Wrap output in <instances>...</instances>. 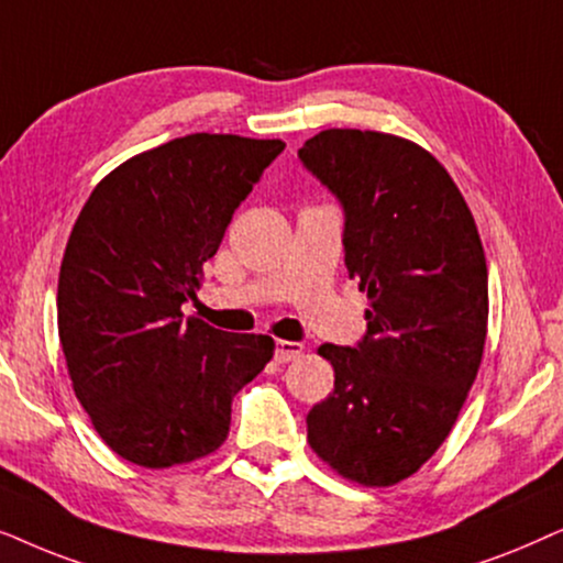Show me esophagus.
Returning a JSON list of instances; mask_svg holds the SVG:
<instances>
[{"label": "esophagus", "instance_id": "obj_1", "mask_svg": "<svg viewBox=\"0 0 563 563\" xmlns=\"http://www.w3.org/2000/svg\"><path fill=\"white\" fill-rule=\"evenodd\" d=\"M303 355V344L301 342H288V340H277L275 342V360L277 363H290V360Z\"/></svg>", "mask_w": 563, "mask_h": 563}]
</instances>
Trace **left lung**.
I'll return each instance as SVG.
<instances>
[{
    "instance_id": "obj_1",
    "label": "left lung",
    "mask_w": 563,
    "mask_h": 563,
    "mask_svg": "<svg viewBox=\"0 0 563 563\" xmlns=\"http://www.w3.org/2000/svg\"><path fill=\"white\" fill-rule=\"evenodd\" d=\"M298 159L344 213V265L368 290L365 336L321 344L334 391L306 417L336 474L391 486L443 445L484 355V246L443 164L378 131L329 129Z\"/></svg>"
}]
</instances>
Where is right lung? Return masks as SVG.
<instances>
[{"label":"right lung","mask_w":563,"mask_h":563,"mask_svg":"<svg viewBox=\"0 0 563 563\" xmlns=\"http://www.w3.org/2000/svg\"><path fill=\"white\" fill-rule=\"evenodd\" d=\"M286 144L192 133L95 187L58 273V336L74 394L120 459L167 468L213 453L231 399L273 357L267 334L185 317L231 216Z\"/></svg>","instance_id":"right-lung-1"}]
</instances>
